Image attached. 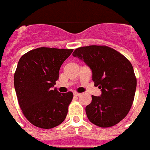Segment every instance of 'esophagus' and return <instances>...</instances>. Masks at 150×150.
<instances>
[{"mask_svg":"<svg viewBox=\"0 0 150 150\" xmlns=\"http://www.w3.org/2000/svg\"><path fill=\"white\" fill-rule=\"evenodd\" d=\"M74 95H75V97H79L81 95V94H80V93H78V92H74Z\"/></svg>","mask_w":150,"mask_h":150,"instance_id":"obj_1","label":"esophagus"}]
</instances>
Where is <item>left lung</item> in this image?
<instances>
[{
  "mask_svg": "<svg viewBox=\"0 0 150 150\" xmlns=\"http://www.w3.org/2000/svg\"><path fill=\"white\" fill-rule=\"evenodd\" d=\"M72 56L79 58L92 71L100 96L92 95V101L85 108L87 117L100 127H110L125 117L133 104L136 88L133 68L126 57L104 46L78 48Z\"/></svg>",
  "mask_w": 150,
  "mask_h": 150,
  "instance_id": "left-lung-1",
  "label": "left lung"
}]
</instances>
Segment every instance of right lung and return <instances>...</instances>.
Returning <instances> with one entry per match:
<instances>
[{
	"label": "right lung",
	"instance_id": "obj_1",
	"mask_svg": "<svg viewBox=\"0 0 150 150\" xmlns=\"http://www.w3.org/2000/svg\"><path fill=\"white\" fill-rule=\"evenodd\" d=\"M73 50L41 47L20 59L14 74V88L23 113L32 124L51 129L65 120L73 94H61L52 88L61 65Z\"/></svg>",
	"mask_w": 150,
	"mask_h": 150
}]
</instances>
